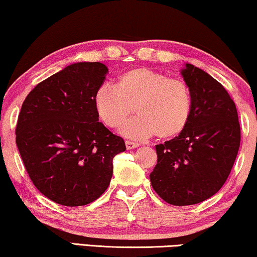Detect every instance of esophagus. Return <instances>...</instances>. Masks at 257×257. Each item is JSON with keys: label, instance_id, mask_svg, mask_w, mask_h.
Listing matches in <instances>:
<instances>
[{"label": "esophagus", "instance_id": "obj_1", "mask_svg": "<svg viewBox=\"0 0 257 257\" xmlns=\"http://www.w3.org/2000/svg\"><path fill=\"white\" fill-rule=\"evenodd\" d=\"M125 147H127L128 150L136 149V148L140 147V144L137 142H133V141H125Z\"/></svg>", "mask_w": 257, "mask_h": 257}]
</instances>
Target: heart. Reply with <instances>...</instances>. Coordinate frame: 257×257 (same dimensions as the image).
I'll return each mask as SVG.
<instances>
[{
    "label": "heart",
    "instance_id": "obj_1",
    "mask_svg": "<svg viewBox=\"0 0 257 257\" xmlns=\"http://www.w3.org/2000/svg\"><path fill=\"white\" fill-rule=\"evenodd\" d=\"M96 113L107 127L117 128L132 115L137 116L121 129L124 136L146 140L173 137L189 123L192 96L185 81L150 68H134L118 77L115 86H100L94 95Z\"/></svg>",
    "mask_w": 257,
    "mask_h": 257
}]
</instances>
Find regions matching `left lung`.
<instances>
[{
    "label": "left lung",
    "instance_id": "1",
    "mask_svg": "<svg viewBox=\"0 0 257 257\" xmlns=\"http://www.w3.org/2000/svg\"><path fill=\"white\" fill-rule=\"evenodd\" d=\"M182 74L192 96L190 121L178 136L156 146L150 173L155 192L175 206L214 196L228 178L241 141L235 103L225 87L191 64Z\"/></svg>",
    "mask_w": 257,
    "mask_h": 257
}]
</instances>
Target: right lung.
Listing matches in <instances>:
<instances>
[{
  "instance_id": "obj_1",
  "label": "right lung",
  "mask_w": 257,
  "mask_h": 257,
  "mask_svg": "<svg viewBox=\"0 0 257 257\" xmlns=\"http://www.w3.org/2000/svg\"><path fill=\"white\" fill-rule=\"evenodd\" d=\"M107 72L97 61L72 64L39 82L22 104L15 133L24 168L39 192L59 205L96 200L110 183L113 158L125 151L94 104Z\"/></svg>"
}]
</instances>
